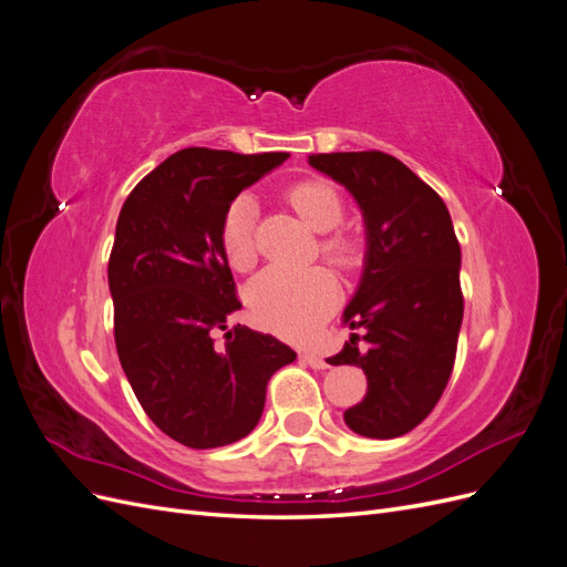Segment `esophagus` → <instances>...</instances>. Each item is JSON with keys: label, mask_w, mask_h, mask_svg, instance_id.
Wrapping results in <instances>:
<instances>
[{"label": "esophagus", "mask_w": 567, "mask_h": 567, "mask_svg": "<svg viewBox=\"0 0 567 567\" xmlns=\"http://www.w3.org/2000/svg\"><path fill=\"white\" fill-rule=\"evenodd\" d=\"M302 362L310 364L312 369H329V362H326V359L317 352H302Z\"/></svg>", "instance_id": "obj_1"}]
</instances>
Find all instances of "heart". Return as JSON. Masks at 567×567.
<instances>
[{"label": "heart", "mask_w": 567, "mask_h": 567, "mask_svg": "<svg viewBox=\"0 0 567 567\" xmlns=\"http://www.w3.org/2000/svg\"><path fill=\"white\" fill-rule=\"evenodd\" d=\"M288 203L312 231H331L342 219V203L326 182H302L288 192ZM255 200L238 196L221 221V248L231 267L248 269L255 260L252 244ZM321 250L336 265H350L354 248L342 236L323 238ZM340 298L333 274L323 267L286 269L267 267L248 286V302L265 329L286 338L312 336Z\"/></svg>", "instance_id": "obj_1"}]
</instances>
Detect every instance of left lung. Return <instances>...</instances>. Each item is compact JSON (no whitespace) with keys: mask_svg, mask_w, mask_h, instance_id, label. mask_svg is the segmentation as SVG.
I'll use <instances>...</instances> for the list:
<instances>
[{"mask_svg":"<svg viewBox=\"0 0 567 567\" xmlns=\"http://www.w3.org/2000/svg\"><path fill=\"white\" fill-rule=\"evenodd\" d=\"M307 163L348 188L367 229L362 279L342 312L354 333L326 359L367 373L364 400L342 419L357 435L400 437L431 414L454 369L463 296L450 210L388 153H317Z\"/></svg>","mask_w":567,"mask_h":567,"instance_id":"left-lung-1","label":"left lung"}]
</instances>
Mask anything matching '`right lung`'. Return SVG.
Returning a JSON list of instances; mask_svg holds the SVG:
<instances>
[{
	"mask_svg": "<svg viewBox=\"0 0 567 567\" xmlns=\"http://www.w3.org/2000/svg\"><path fill=\"white\" fill-rule=\"evenodd\" d=\"M288 153L182 148L132 188L109 260L115 348L148 419L192 450L246 437L267 383L296 352L229 315L241 310L221 221ZM226 331V342H214Z\"/></svg>",
	"mask_w": 567,
	"mask_h": 567,
	"instance_id": "obj_1",
	"label": "right lung"
}]
</instances>
